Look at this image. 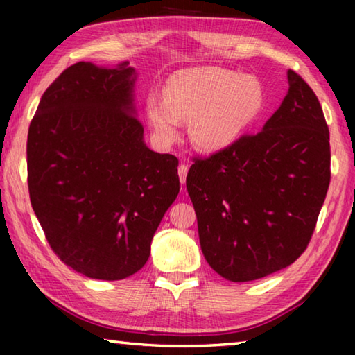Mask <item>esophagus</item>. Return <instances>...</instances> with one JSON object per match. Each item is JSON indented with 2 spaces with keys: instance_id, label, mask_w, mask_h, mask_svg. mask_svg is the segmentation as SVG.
<instances>
[{
  "instance_id": "esophagus-1",
  "label": "esophagus",
  "mask_w": 355,
  "mask_h": 355,
  "mask_svg": "<svg viewBox=\"0 0 355 355\" xmlns=\"http://www.w3.org/2000/svg\"><path fill=\"white\" fill-rule=\"evenodd\" d=\"M178 175H180V182H182V184L184 186L186 183V175H188V166L186 164H182L178 167Z\"/></svg>"
}]
</instances>
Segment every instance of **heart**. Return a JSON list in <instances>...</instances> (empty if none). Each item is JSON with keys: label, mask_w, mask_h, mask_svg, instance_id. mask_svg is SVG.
Segmentation results:
<instances>
[{"label": "heart", "mask_w": 355, "mask_h": 355, "mask_svg": "<svg viewBox=\"0 0 355 355\" xmlns=\"http://www.w3.org/2000/svg\"><path fill=\"white\" fill-rule=\"evenodd\" d=\"M264 92L254 76L203 65L171 75L164 97L150 94L146 112L156 139L171 144L182 122L189 120L188 135L202 152H220L241 137L263 111Z\"/></svg>", "instance_id": "b5f03b06"}]
</instances>
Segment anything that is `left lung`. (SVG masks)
<instances>
[{"mask_svg":"<svg viewBox=\"0 0 355 355\" xmlns=\"http://www.w3.org/2000/svg\"><path fill=\"white\" fill-rule=\"evenodd\" d=\"M286 97L257 135L194 158L186 189L203 257L232 282L290 266L313 235L330 183L329 127L311 87L288 70Z\"/></svg>","mask_w":355,"mask_h":355,"instance_id":"1","label":"left lung"}]
</instances>
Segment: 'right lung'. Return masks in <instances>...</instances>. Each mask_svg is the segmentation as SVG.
<instances>
[{"label":"right lung","mask_w":355,"mask_h":355,"mask_svg":"<svg viewBox=\"0 0 355 355\" xmlns=\"http://www.w3.org/2000/svg\"><path fill=\"white\" fill-rule=\"evenodd\" d=\"M128 62H76L42 95L28 131V188L46 241L86 277L122 280L147 263L180 191L178 159L144 142Z\"/></svg>","instance_id":"add662e5"}]
</instances>
